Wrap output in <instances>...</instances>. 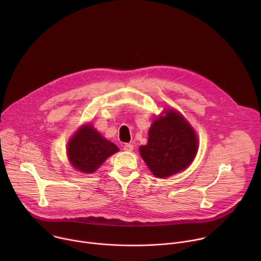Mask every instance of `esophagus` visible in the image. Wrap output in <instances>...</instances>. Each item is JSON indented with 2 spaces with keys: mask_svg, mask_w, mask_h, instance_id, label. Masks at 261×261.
<instances>
[{
  "mask_svg": "<svg viewBox=\"0 0 261 261\" xmlns=\"http://www.w3.org/2000/svg\"><path fill=\"white\" fill-rule=\"evenodd\" d=\"M123 150L126 151V152H132L133 151V145L130 144V143H126L123 146Z\"/></svg>",
  "mask_w": 261,
  "mask_h": 261,
  "instance_id": "obj_1",
  "label": "esophagus"
}]
</instances>
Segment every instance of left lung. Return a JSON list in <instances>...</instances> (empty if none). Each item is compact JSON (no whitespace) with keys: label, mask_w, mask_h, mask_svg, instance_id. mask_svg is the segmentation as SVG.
Segmentation results:
<instances>
[{"label":"left lung","mask_w":261,"mask_h":261,"mask_svg":"<svg viewBox=\"0 0 261 261\" xmlns=\"http://www.w3.org/2000/svg\"><path fill=\"white\" fill-rule=\"evenodd\" d=\"M139 152L157 177H167L188 167L197 152V137L192 127L175 110L157 118Z\"/></svg>","instance_id":"obj_1"}]
</instances>
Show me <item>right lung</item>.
Here are the masks:
<instances>
[{"label": "right lung", "instance_id": "obj_1", "mask_svg": "<svg viewBox=\"0 0 261 261\" xmlns=\"http://www.w3.org/2000/svg\"><path fill=\"white\" fill-rule=\"evenodd\" d=\"M119 147L103 138L92 125L82 127L68 143V157L74 168L87 173L94 172Z\"/></svg>", "mask_w": 261, "mask_h": 261}]
</instances>
